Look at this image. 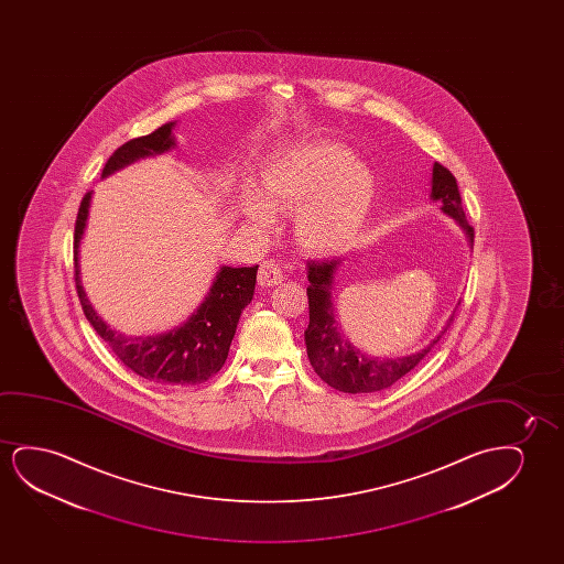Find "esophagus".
Returning a JSON list of instances; mask_svg holds the SVG:
<instances>
[{"mask_svg":"<svg viewBox=\"0 0 564 564\" xmlns=\"http://www.w3.org/2000/svg\"><path fill=\"white\" fill-rule=\"evenodd\" d=\"M281 281H283V271L279 268V263L273 260L262 262L260 271H258V283L262 286H275Z\"/></svg>","mask_w":564,"mask_h":564,"instance_id":"1","label":"esophagus"}]
</instances>
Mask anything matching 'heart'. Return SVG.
I'll return each mask as SVG.
<instances>
[{
	"mask_svg": "<svg viewBox=\"0 0 564 564\" xmlns=\"http://www.w3.org/2000/svg\"><path fill=\"white\" fill-rule=\"evenodd\" d=\"M263 200L281 212H299L294 232L302 247L332 254L358 237L373 198L370 173L355 154L335 142L302 148L263 173ZM258 194L248 196V214L258 225L271 221Z\"/></svg>",
	"mask_w": 564,
	"mask_h": 564,
	"instance_id": "obj_1",
	"label": "heart"
}]
</instances>
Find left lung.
Returning a JSON list of instances; mask_svg holds the SVG:
<instances>
[{
    "mask_svg": "<svg viewBox=\"0 0 564 564\" xmlns=\"http://www.w3.org/2000/svg\"><path fill=\"white\" fill-rule=\"evenodd\" d=\"M432 198L443 202L441 209L448 216L455 217L456 221L463 225L464 231L468 232L470 242H474V227L464 217L463 198L458 193L455 175L437 162L433 165ZM340 263H343L340 258L308 262L310 285L306 294H308L310 324L308 329L304 332V340H306L310 364L327 386L343 393L381 391L404 378L432 352V348L440 343L455 316H451L447 327L417 352L391 356V358L366 355L360 348H355L348 343L347 337L340 333L339 322L333 314V275Z\"/></svg>",
    "mask_w": 564,
    "mask_h": 564,
    "instance_id": "8db88e82",
    "label": "left lung"
}]
</instances>
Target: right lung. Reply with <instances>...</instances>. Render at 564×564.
<instances>
[{
  "label": "right lung",
  "mask_w": 564,
  "mask_h": 564,
  "mask_svg": "<svg viewBox=\"0 0 564 564\" xmlns=\"http://www.w3.org/2000/svg\"><path fill=\"white\" fill-rule=\"evenodd\" d=\"M173 127L175 123H165L147 137L124 142L109 158L101 171V177H108L113 171L121 170L140 158L162 154L175 147V140L171 137ZM90 198L93 191H88L80 202L73 242L75 285L86 319L101 339L108 343L117 358L140 378L165 386H196L208 381L224 368L240 314L252 301L258 265H224L217 271L204 301L188 316L177 322L131 329L106 324L86 299L78 271V245L85 232Z\"/></svg>",
  "instance_id": "1"
}]
</instances>
